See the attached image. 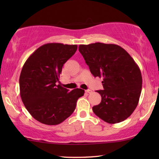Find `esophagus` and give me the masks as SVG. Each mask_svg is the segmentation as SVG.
<instances>
[{
    "label": "esophagus",
    "mask_w": 159,
    "mask_h": 159,
    "mask_svg": "<svg viewBox=\"0 0 159 159\" xmlns=\"http://www.w3.org/2000/svg\"><path fill=\"white\" fill-rule=\"evenodd\" d=\"M91 92H92V90H90V89H87V90H85V93H90Z\"/></svg>",
    "instance_id": "esophagus-1"
}]
</instances>
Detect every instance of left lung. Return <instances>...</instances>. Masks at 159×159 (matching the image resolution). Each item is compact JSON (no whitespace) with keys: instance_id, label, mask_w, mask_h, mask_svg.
I'll list each match as a JSON object with an SVG mask.
<instances>
[{"instance_id":"obj_1","label":"left lung","mask_w":159,"mask_h":159,"mask_svg":"<svg viewBox=\"0 0 159 159\" xmlns=\"http://www.w3.org/2000/svg\"><path fill=\"white\" fill-rule=\"evenodd\" d=\"M90 72L103 78V90L96 92L102 100L93 106V113L107 123L125 120L133 113L139 102L142 76L139 66L126 50L112 43H94L80 45Z\"/></svg>"}]
</instances>
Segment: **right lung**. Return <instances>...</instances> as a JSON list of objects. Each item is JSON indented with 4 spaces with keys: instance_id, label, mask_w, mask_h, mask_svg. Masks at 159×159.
Listing matches in <instances>:
<instances>
[{
    "instance_id": "1",
    "label": "right lung",
    "mask_w": 159,
    "mask_h": 159,
    "mask_svg": "<svg viewBox=\"0 0 159 159\" xmlns=\"http://www.w3.org/2000/svg\"><path fill=\"white\" fill-rule=\"evenodd\" d=\"M77 45L49 43L37 49L24 64L19 83L20 96L33 117L46 125H57L70 117L85 90L57 85L62 67Z\"/></svg>"
}]
</instances>
